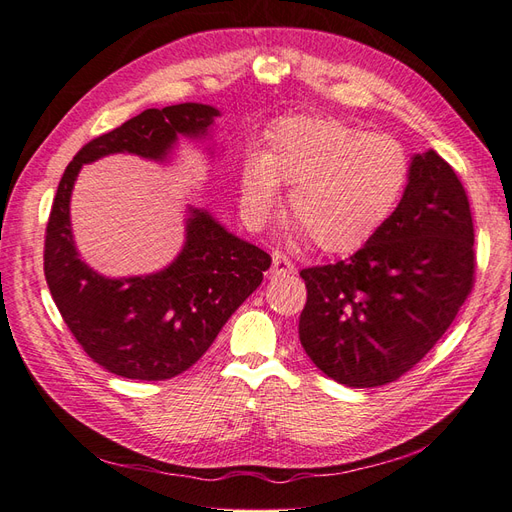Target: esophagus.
Listing matches in <instances>:
<instances>
[{"instance_id": "1", "label": "esophagus", "mask_w": 512, "mask_h": 512, "mask_svg": "<svg viewBox=\"0 0 512 512\" xmlns=\"http://www.w3.org/2000/svg\"><path fill=\"white\" fill-rule=\"evenodd\" d=\"M292 270H294V266H292V261H290L288 257L281 255V253L272 255V268H270V275H272V277L292 275Z\"/></svg>"}]
</instances>
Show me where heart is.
<instances>
[{
  "label": "heart",
  "mask_w": 512,
  "mask_h": 512,
  "mask_svg": "<svg viewBox=\"0 0 512 512\" xmlns=\"http://www.w3.org/2000/svg\"><path fill=\"white\" fill-rule=\"evenodd\" d=\"M410 181V154L397 137L338 117L296 115L268 133V150L248 154L240 194L253 218L279 205L292 187L290 218L320 251L349 255L382 231Z\"/></svg>",
  "instance_id": "obj_1"
}]
</instances>
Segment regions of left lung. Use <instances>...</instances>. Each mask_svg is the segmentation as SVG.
<instances>
[{"instance_id":"1","label":"left lung","mask_w":512,"mask_h":512,"mask_svg":"<svg viewBox=\"0 0 512 512\" xmlns=\"http://www.w3.org/2000/svg\"><path fill=\"white\" fill-rule=\"evenodd\" d=\"M469 198L434 150L414 154L395 213L347 261L301 270L299 340L351 388L395 382L443 338L473 288Z\"/></svg>"}]
</instances>
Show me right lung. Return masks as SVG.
Returning <instances> with one entry per match:
<instances>
[{
	"label": "right lung",
	"mask_w": 512,
	"mask_h": 512,
	"mask_svg": "<svg viewBox=\"0 0 512 512\" xmlns=\"http://www.w3.org/2000/svg\"><path fill=\"white\" fill-rule=\"evenodd\" d=\"M218 115V109L198 102L146 109L82 146L58 183L45 229L47 288L80 347L113 375L161 382L194 366L231 314L259 288L272 259L229 233L209 211L189 207L183 251L168 268L146 277L109 279L76 251L71 189L82 165L106 154L168 161L178 137L207 139Z\"/></svg>",
	"instance_id": "obj_1"
}]
</instances>
